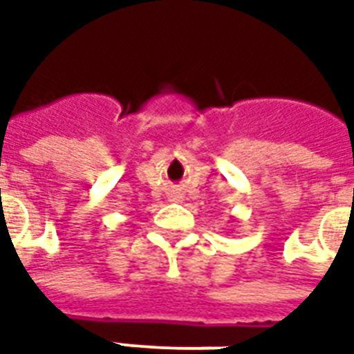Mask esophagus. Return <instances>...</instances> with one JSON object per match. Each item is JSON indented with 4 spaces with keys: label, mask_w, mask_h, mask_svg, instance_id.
<instances>
[{
    "label": "esophagus",
    "mask_w": 354,
    "mask_h": 354,
    "mask_svg": "<svg viewBox=\"0 0 354 354\" xmlns=\"http://www.w3.org/2000/svg\"><path fill=\"white\" fill-rule=\"evenodd\" d=\"M169 199L174 201V203H178V201H182V195H180V193H170Z\"/></svg>",
    "instance_id": "34e87169"
}]
</instances>
